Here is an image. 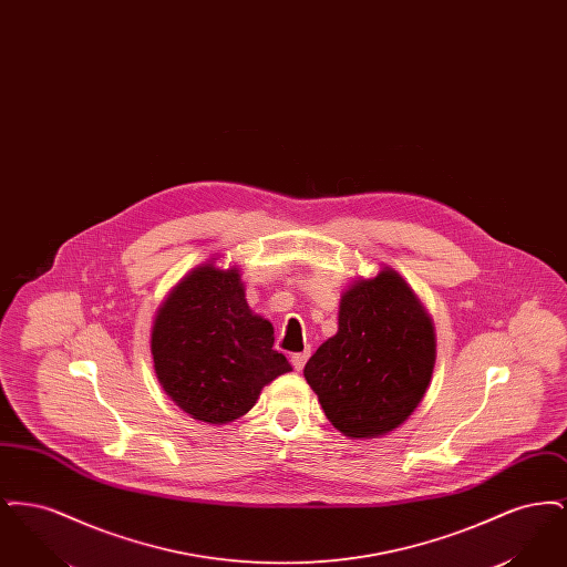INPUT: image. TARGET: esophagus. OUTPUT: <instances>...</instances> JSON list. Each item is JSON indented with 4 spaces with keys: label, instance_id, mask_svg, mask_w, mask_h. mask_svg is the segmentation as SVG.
<instances>
[{
    "label": "esophagus",
    "instance_id": "1",
    "mask_svg": "<svg viewBox=\"0 0 567 567\" xmlns=\"http://www.w3.org/2000/svg\"><path fill=\"white\" fill-rule=\"evenodd\" d=\"M308 357H310V351L296 352V354H291V363H293V368H296L297 372H301V370H303V365H306Z\"/></svg>",
    "mask_w": 567,
    "mask_h": 567
}]
</instances>
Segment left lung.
<instances>
[{"label": "left lung", "mask_w": 567, "mask_h": 567, "mask_svg": "<svg viewBox=\"0 0 567 567\" xmlns=\"http://www.w3.org/2000/svg\"><path fill=\"white\" fill-rule=\"evenodd\" d=\"M435 365V329L423 301L384 266L344 289L338 333L303 368L324 416L351 440L402 427L423 402Z\"/></svg>", "instance_id": "1"}]
</instances>
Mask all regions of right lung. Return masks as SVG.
I'll list each match as a JSON object with an SVG mask.
<instances>
[{"instance_id": "add662e5", "label": "right lung", "mask_w": 567, "mask_h": 567, "mask_svg": "<svg viewBox=\"0 0 567 567\" xmlns=\"http://www.w3.org/2000/svg\"><path fill=\"white\" fill-rule=\"evenodd\" d=\"M274 327L246 303L238 266L204 261L163 299L153 329L155 374L190 419L227 425L257 404L261 389L291 372L274 351Z\"/></svg>"}]
</instances>
